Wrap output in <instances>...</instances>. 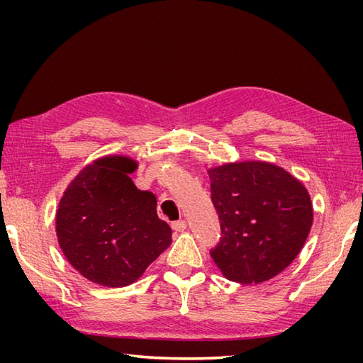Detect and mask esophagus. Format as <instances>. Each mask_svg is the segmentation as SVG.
<instances>
[{"mask_svg": "<svg viewBox=\"0 0 363 363\" xmlns=\"http://www.w3.org/2000/svg\"><path fill=\"white\" fill-rule=\"evenodd\" d=\"M171 227H173V230H176V232H184L187 229V224H186V220H174V223L171 224Z\"/></svg>", "mask_w": 363, "mask_h": 363, "instance_id": "1", "label": "esophagus"}]
</instances>
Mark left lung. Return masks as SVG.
<instances>
[{
  "label": "left lung",
  "mask_w": 363,
  "mask_h": 363,
  "mask_svg": "<svg viewBox=\"0 0 363 363\" xmlns=\"http://www.w3.org/2000/svg\"><path fill=\"white\" fill-rule=\"evenodd\" d=\"M220 220L211 257L225 279L261 284L294 261L311 232L314 211L307 189L267 162H235L208 169Z\"/></svg>",
  "instance_id": "obj_1"
}]
</instances>
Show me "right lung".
<instances>
[{"instance_id": "obj_1", "label": "right lung", "mask_w": 363, "mask_h": 363, "mask_svg": "<svg viewBox=\"0 0 363 363\" xmlns=\"http://www.w3.org/2000/svg\"><path fill=\"white\" fill-rule=\"evenodd\" d=\"M138 163L107 155L79 171L59 201L56 232L67 261L93 284L131 285L171 245L157 199L130 174Z\"/></svg>"}]
</instances>
